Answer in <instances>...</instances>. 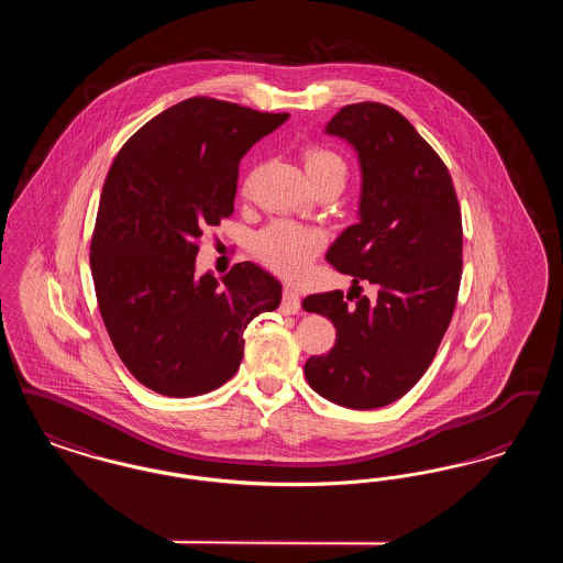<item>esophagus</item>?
Returning <instances> with one entry per match:
<instances>
[{"instance_id": "34e87169", "label": "esophagus", "mask_w": 563, "mask_h": 563, "mask_svg": "<svg viewBox=\"0 0 563 563\" xmlns=\"http://www.w3.org/2000/svg\"><path fill=\"white\" fill-rule=\"evenodd\" d=\"M299 308H301V299H299V294L295 291V289H285L283 291V303H280V312L283 314H297L299 312Z\"/></svg>"}]
</instances>
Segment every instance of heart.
Wrapping results in <instances>:
<instances>
[{
    "instance_id": "b5f03b06",
    "label": "heart",
    "mask_w": 563,
    "mask_h": 563,
    "mask_svg": "<svg viewBox=\"0 0 563 563\" xmlns=\"http://www.w3.org/2000/svg\"><path fill=\"white\" fill-rule=\"evenodd\" d=\"M303 162L310 181L321 177L346 179V162L333 150L310 147ZM253 251L269 269L299 278L321 251V234L294 221H274L255 236Z\"/></svg>"
}]
</instances>
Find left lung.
I'll use <instances>...</instances> for the list:
<instances>
[{
    "instance_id": "obj_1",
    "label": "left lung",
    "mask_w": 563,
    "mask_h": 563,
    "mask_svg": "<svg viewBox=\"0 0 563 563\" xmlns=\"http://www.w3.org/2000/svg\"><path fill=\"white\" fill-rule=\"evenodd\" d=\"M324 131L356 150L363 184L358 223L327 251V262L352 276L350 294L301 301L338 335L324 356L306 361L303 374L327 401L375 409L401 399L424 375L450 327L462 214L448 166L397 109L346 106ZM358 282L375 285L374 300L360 295Z\"/></svg>"
}]
</instances>
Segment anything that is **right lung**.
<instances>
[{
  "mask_svg": "<svg viewBox=\"0 0 563 563\" xmlns=\"http://www.w3.org/2000/svg\"><path fill=\"white\" fill-rule=\"evenodd\" d=\"M289 113L191 97L122 145L101 191L90 269L111 344L164 397L211 393L241 367L244 329L283 285L242 262L196 274L198 241L234 213L239 164Z\"/></svg>",
  "mask_w": 563,
  "mask_h": 563,
  "instance_id": "right-lung-1",
  "label": "right lung"
}]
</instances>
